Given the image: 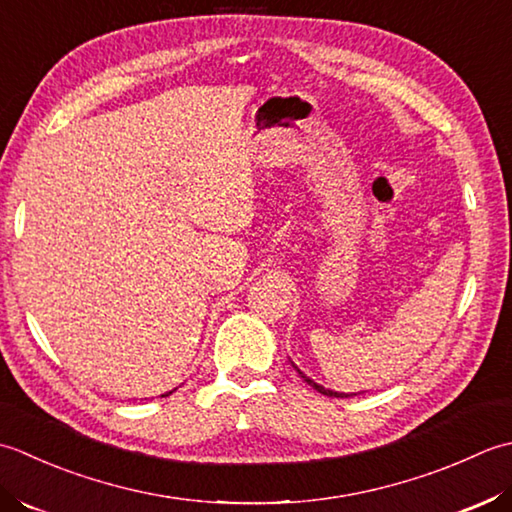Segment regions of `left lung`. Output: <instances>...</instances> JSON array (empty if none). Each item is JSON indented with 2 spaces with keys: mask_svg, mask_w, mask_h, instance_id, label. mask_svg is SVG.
I'll use <instances>...</instances> for the list:
<instances>
[{
  "mask_svg": "<svg viewBox=\"0 0 512 512\" xmlns=\"http://www.w3.org/2000/svg\"><path fill=\"white\" fill-rule=\"evenodd\" d=\"M291 362V360H289ZM291 367H294L296 371H298V375H300V378L302 380H305L307 384H309V387H314L318 393H322V395H329V398H351V395H358V393H340V391H331V389H325V387H322V384H318V382H314V380H311L309 378V375H305V373H302L298 367H296V364L294 362H291Z\"/></svg>",
  "mask_w": 512,
  "mask_h": 512,
  "instance_id": "8db88e82",
  "label": "left lung"
}]
</instances>
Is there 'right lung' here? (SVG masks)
<instances>
[{"mask_svg": "<svg viewBox=\"0 0 512 512\" xmlns=\"http://www.w3.org/2000/svg\"><path fill=\"white\" fill-rule=\"evenodd\" d=\"M172 391H176V389H172ZM172 391H168V393H163V395H161V398H168V395H170Z\"/></svg>", "mask_w": 512, "mask_h": 512, "instance_id": "obj_1", "label": "right lung"}]
</instances>
